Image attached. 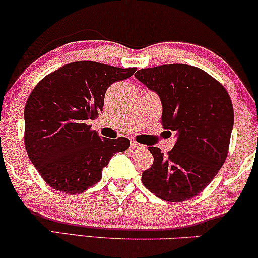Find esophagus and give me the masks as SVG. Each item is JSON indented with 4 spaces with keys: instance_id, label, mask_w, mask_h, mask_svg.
I'll return each instance as SVG.
<instances>
[{
    "instance_id": "obj_1",
    "label": "esophagus",
    "mask_w": 258,
    "mask_h": 258,
    "mask_svg": "<svg viewBox=\"0 0 258 258\" xmlns=\"http://www.w3.org/2000/svg\"><path fill=\"white\" fill-rule=\"evenodd\" d=\"M130 146H132L133 149H142V148H144L143 144L136 142V141H132V144H130Z\"/></svg>"
}]
</instances>
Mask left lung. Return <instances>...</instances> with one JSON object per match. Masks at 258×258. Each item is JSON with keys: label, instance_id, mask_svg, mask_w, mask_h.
<instances>
[{"label": "left lung", "instance_id": "8db88e82", "mask_svg": "<svg viewBox=\"0 0 258 258\" xmlns=\"http://www.w3.org/2000/svg\"><path fill=\"white\" fill-rule=\"evenodd\" d=\"M161 98L162 125L177 136L167 155L149 147L154 163L144 186L162 200L182 202L209 185L228 156L234 125L231 98L222 83L188 64H163L135 74Z\"/></svg>", "mask_w": 258, "mask_h": 258}]
</instances>
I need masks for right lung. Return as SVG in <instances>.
Masks as SVG:
<instances>
[{"label":"right lung","instance_id":"right-lung-1","mask_svg":"<svg viewBox=\"0 0 258 258\" xmlns=\"http://www.w3.org/2000/svg\"><path fill=\"white\" fill-rule=\"evenodd\" d=\"M136 68L93 61L68 63L48 74L31 91L24 108V146L31 163L52 189L81 194L96 184L126 137L104 139L88 124L102 111L105 91Z\"/></svg>","mask_w":258,"mask_h":258}]
</instances>
